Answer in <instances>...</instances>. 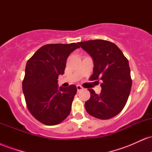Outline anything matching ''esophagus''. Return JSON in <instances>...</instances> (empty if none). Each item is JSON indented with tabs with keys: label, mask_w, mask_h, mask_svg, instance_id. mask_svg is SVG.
Here are the masks:
<instances>
[{
	"label": "esophagus",
	"mask_w": 152,
	"mask_h": 152,
	"mask_svg": "<svg viewBox=\"0 0 152 152\" xmlns=\"http://www.w3.org/2000/svg\"><path fill=\"white\" fill-rule=\"evenodd\" d=\"M76 88H77V91H78V92H79L80 91L83 89V87L80 86V85H77V86H76Z\"/></svg>",
	"instance_id": "1"
}]
</instances>
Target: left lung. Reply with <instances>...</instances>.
Segmentation results:
<instances>
[{
    "label": "left lung",
    "mask_w": 152,
    "mask_h": 152,
    "mask_svg": "<svg viewBox=\"0 0 152 152\" xmlns=\"http://www.w3.org/2000/svg\"><path fill=\"white\" fill-rule=\"evenodd\" d=\"M78 44L93 59L94 74L91 80L103 81L99 94L88 89L91 97L85 103L86 111L100 119L114 117L126 105L132 88L128 60L118 46L110 41L91 40Z\"/></svg>",
    "instance_id": "left-lung-1"
}]
</instances>
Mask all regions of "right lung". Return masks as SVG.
Here are the masks:
<instances>
[{"instance_id":"obj_1","label":"right lung","mask_w":152,"mask_h":152,"mask_svg":"<svg viewBox=\"0 0 152 152\" xmlns=\"http://www.w3.org/2000/svg\"><path fill=\"white\" fill-rule=\"evenodd\" d=\"M78 48L75 43L45 45L26 63L22 83L26 105L34 117L44 124H58L70 114L77 88L58 87L57 79L64 74L69 56Z\"/></svg>"}]
</instances>
